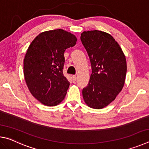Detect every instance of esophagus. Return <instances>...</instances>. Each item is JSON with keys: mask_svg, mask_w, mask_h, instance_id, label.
<instances>
[{"mask_svg": "<svg viewBox=\"0 0 149 149\" xmlns=\"http://www.w3.org/2000/svg\"><path fill=\"white\" fill-rule=\"evenodd\" d=\"M72 80H73V81L74 82H75V81H76V79H77V77H76V75H73L72 76Z\"/></svg>", "mask_w": 149, "mask_h": 149, "instance_id": "obj_1", "label": "esophagus"}]
</instances>
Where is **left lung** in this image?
<instances>
[{"label": "left lung", "instance_id": "1", "mask_svg": "<svg viewBox=\"0 0 149 149\" xmlns=\"http://www.w3.org/2000/svg\"><path fill=\"white\" fill-rule=\"evenodd\" d=\"M80 38L92 69L89 84L82 91L83 97L88 107L101 109L122 90L127 72L125 56L119 44L107 33L84 31Z\"/></svg>", "mask_w": 149, "mask_h": 149}]
</instances>
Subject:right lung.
I'll use <instances>...</instances> for the list:
<instances>
[{"label":"right lung","instance_id":"1","mask_svg":"<svg viewBox=\"0 0 149 149\" xmlns=\"http://www.w3.org/2000/svg\"><path fill=\"white\" fill-rule=\"evenodd\" d=\"M71 33L58 29L42 32L27 50L24 74L31 95L42 104L54 107L64 99L70 82L63 74L68 48L76 44Z\"/></svg>","mask_w":149,"mask_h":149}]
</instances>
